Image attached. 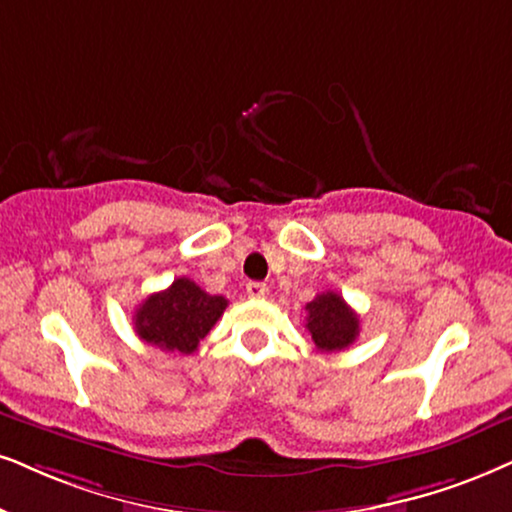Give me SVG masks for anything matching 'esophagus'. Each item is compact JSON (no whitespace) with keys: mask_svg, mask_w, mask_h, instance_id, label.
Masks as SVG:
<instances>
[{"mask_svg":"<svg viewBox=\"0 0 512 512\" xmlns=\"http://www.w3.org/2000/svg\"><path fill=\"white\" fill-rule=\"evenodd\" d=\"M245 293H248V297H252V300H260V297L269 293V288L260 281H250L248 286H245Z\"/></svg>","mask_w":512,"mask_h":512,"instance_id":"34e87169","label":"esophagus"}]
</instances>
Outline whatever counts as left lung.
<instances>
[{
  "mask_svg": "<svg viewBox=\"0 0 512 512\" xmlns=\"http://www.w3.org/2000/svg\"><path fill=\"white\" fill-rule=\"evenodd\" d=\"M304 309H307V331L321 352H340L357 340L359 316L333 290L316 295Z\"/></svg>",
  "mask_w": 512,
  "mask_h": 512,
  "instance_id": "left-lung-1",
  "label": "left lung"
}]
</instances>
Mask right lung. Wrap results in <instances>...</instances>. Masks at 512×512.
Here are the masks:
<instances>
[{"mask_svg": "<svg viewBox=\"0 0 512 512\" xmlns=\"http://www.w3.org/2000/svg\"><path fill=\"white\" fill-rule=\"evenodd\" d=\"M226 297L210 295L191 278H174L170 288L148 295L134 314V331L165 352L193 354L226 309Z\"/></svg>", "mask_w": 512, "mask_h": 512, "instance_id": "obj_1", "label": "right lung"}]
</instances>
